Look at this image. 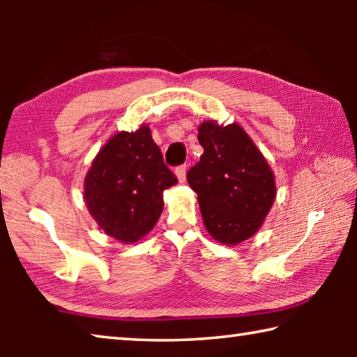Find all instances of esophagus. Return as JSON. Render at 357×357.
Segmentation results:
<instances>
[{"label": "esophagus", "instance_id": "obj_1", "mask_svg": "<svg viewBox=\"0 0 357 357\" xmlns=\"http://www.w3.org/2000/svg\"><path fill=\"white\" fill-rule=\"evenodd\" d=\"M185 172H187L185 165H179V167H176V170H174V173H176V176L179 179V183H184L185 181Z\"/></svg>", "mask_w": 357, "mask_h": 357}]
</instances>
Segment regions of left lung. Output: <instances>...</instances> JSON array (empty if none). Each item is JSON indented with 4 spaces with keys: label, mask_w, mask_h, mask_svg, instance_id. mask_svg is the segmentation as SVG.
<instances>
[{
    "label": "left lung",
    "mask_w": 357,
    "mask_h": 357,
    "mask_svg": "<svg viewBox=\"0 0 357 357\" xmlns=\"http://www.w3.org/2000/svg\"><path fill=\"white\" fill-rule=\"evenodd\" d=\"M204 149L200 162L187 172L198 195L204 227L222 244L249 239L261 227L275 200V181L255 143L238 124L198 128Z\"/></svg>",
    "instance_id": "8db88e82"
}]
</instances>
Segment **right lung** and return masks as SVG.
Masks as SVG:
<instances>
[{
    "label": "right lung",
    "mask_w": 357,
    "mask_h": 357,
    "mask_svg": "<svg viewBox=\"0 0 357 357\" xmlns=\"http://www.w3.org/2000/svg\"><path fill=\"white\" fill-rule=\"evenodd\" d=\"M178 183L148 126L119 132L96 155L84 179V200L104 231L135 243L153 229L164 209V190Z\"/></svg>",
    "instance_id": "add662e5"
}]
</instances>
